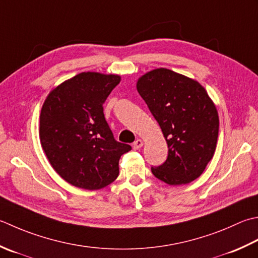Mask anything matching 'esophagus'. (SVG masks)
I'll return each instance as SVG.
<instances>
[{
  "label": "esophagus",
  "instance_id": "obj_1",
  "mask_svg": "<svg viewBox=\"0 0 258 258\" xmlns=\"http://www.w3.org/2000/svg\"><path fill=\"white\" fill-rule=\"evenodd\" d=\"M143 146V142H142V140H140V139H138L135 141V142L133 143V148H134V150H139V149H141Z\"/></svg>",
  "mask_w": 258,
  "mask_h": 258
}]
</instances>
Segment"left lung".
I'll return each mask as SVG.
<instances>
[{"label": "left lung", "instance_id": "obj_1", "mask_svg": "<svg viewBox=\"0 0 258 258\" xmlns=\"http://www.w3.org/2000/svg\"><path fill=\"white\" fill-rule=\"evenodd\" d=\"M136 88L169 148L165 162L151 166L152 173L172 185L196 180L213 159L219 131L218 113L205 88L165 68L142 76Z\"/></svg>", "mask_w": 258, "mask_h": 258}]
</instances>
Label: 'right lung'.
Masks as SVG:
<instances>
[{
    "label": "right lung",
    "instance_id": "obj_1",
    "mask_svg": "<svg viewBox=\"0 0 258 258\" xmlns=\"http://www.w3.org/2000/svg\"><path fill=\"white\" fill-rule=\"evenodd\" d=\"M120 82L117 75L82 73L53 89L40 115V141L52 168L78 188H104L117 178L118 161L131 145L117 142L103 104Z\"/></svg>",
    "mask_w": 258,
    "mask_h": 258
}]
</instances>
